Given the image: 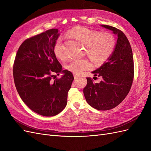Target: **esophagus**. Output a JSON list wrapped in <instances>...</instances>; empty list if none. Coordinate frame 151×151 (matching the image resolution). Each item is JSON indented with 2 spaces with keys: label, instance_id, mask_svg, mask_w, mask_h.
<instances>
[{
  "label": "esophagus",
  "instance_id": "1",
  "mask_svg": "<svg viewBox=\"0 0 151 151\" xmlns=\"http://www.w3.org/2000/svg\"><path fill=\"white\" fill-rule=\"evenodd\" d=\"M74 78H75V79H77V78H78V77H79V76L78 74H74Z\"/></svg>",
  "mask_w": 151,
  "mask_h": 151
}]
</instances>
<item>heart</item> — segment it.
<instances>
[{
    "label": "heart",
    "instance_id": "obj_1",
    "mask_svg": "<svg viewBox=\"0 0 151 151\" xmlns=\"http://www.w3.org/2000/svg\"><path fill=\"white\" fill-rule=\"evenodd\" d=\"M69 33L81 43L86 45V53L95 63L101 64L111 55L115 47V40L108 33L100 32L86 27L78 26L72 29ZM53 52L59 59L65 58L66 53L63 49L62 40L57 38L53 46ZM91 67V63L88 59H75L67 65L68 70L75 74H81Z\"/></svg>",
    "mask_w": 151,
    "mask_h": 151
}]
</instances>
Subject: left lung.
Here are the masks:
<instances>
[{"label":"left lung","instance_id":"1","mask_svg":"<svg viewBox=\"0 0 151 151\" xmlns=\"http://www.w3.org/2000/svg\"><path fill=\"white\" fill-rule=\"evenodd\" d=\"M101 26L116 35L117 42L108 61L92 72L102 81L94 83L87 77L83 92L90 106L98 110H108L118 106L129 93L134 76V58L130 44L122 31L108 25Z\"/></svg>","mask_w":151,"mask_h":151}]
</instances>
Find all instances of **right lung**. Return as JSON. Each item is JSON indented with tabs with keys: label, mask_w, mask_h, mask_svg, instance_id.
Returning <instances> with one entry per match:
<instances>
[{
	"label": "right lung",
	"mask_w": 151,
	"mask_h": 151,
	"mask_svg": "<svg viewBox=\"0 0 151 151\" xmlns=\"http://www.w3.org/2000/svg\"><path fill=\"white\" fill-rule=\"evenodd\" d=\"M60 33L50 29L26 39L17 50L13 66L18 94L31 110L45 116L60 113L67 104L74 80L72 72L63 70L53 52ZM63 74L61 78L56 74Z\"/></svg>",
	"instance_id": "add662e5"
}]
</instances>
